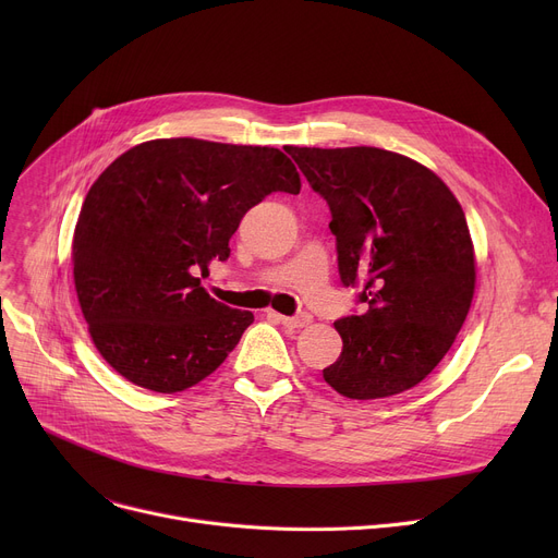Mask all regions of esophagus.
Listing matches in <instances>:
<instances>
[{"label":"esophagus","instance_id":"esophagus-1","mask_svg":"<svg viewBox=\"0 0 558 558\" xmlns=\"http://www.w3.org/2000/svg\"><path fill=\"white\" fill-rule=\"evenodd\" d=\"M271 316H274L276 320H280V324L287 326V328H305V326L312 324V314H307V312H301V314H296V316H282V314L271 312Z\"/></svg>","mask_w":558,"mask_h":558}]
</instances>
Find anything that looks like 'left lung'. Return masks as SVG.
<instances>
[{
	"mask_svg": "<svg viewBox=\"0 0 558 558\" xmlns=\"http://www.w3.org/2000/svg\"><path fill=\"white\" fill-rule=\"evenodd\" d=\"M326 198L339 278L362 314L335 320L343 348L324 368L345 398L416 387L454 343L475 294V253L459 201L434 171L375 146H289Z\"/></svg>",
	"mask_w": 558,
	"mask_h": 558,
	"instance_id": "1",
	"label": "left lung"
}]
</instances>
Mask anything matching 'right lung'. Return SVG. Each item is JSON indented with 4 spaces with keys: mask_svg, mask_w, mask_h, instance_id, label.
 I'll return each instance as SVG.
<instances>
[{
    "mask_svg": "<svg viewBox=\"0 0 558 558\" xmlns=\"http://www.w3.org/2000/svg\"><path fill=\"white\" fill-rule=\"evenodd\" d=\"M271 192H301L280 149L194 137L137 144L95 181L74 230V284L97 350L129 383L185 391L240 343L253 314L196 276L228 259L242 217Z\"/></svg>",
    "mask_w": 558,
    "mask_h": 558,
    "instance_id": "1",
    "label": "right lung"
}]
</instances>
